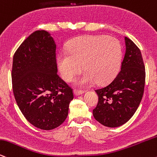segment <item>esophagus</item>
<instances>
[{
  "label": "esophagus",
  "mask_w": 157,
  "mask_h": 157,
  "mask_svg": "<svg viewBox=\"0 0 157 157\" xmlns=\"http://www.w3.org/2000/svg\"><path fill=\"white\" fill-rule=\"evenodd\" d=\"M84 93V90H74V94L75 95H80Z\"/></svg>",
  "instance_id": "1"
}]
</instances>
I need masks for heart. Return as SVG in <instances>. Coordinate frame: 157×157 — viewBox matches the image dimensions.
<instances>
[{
	"label": "heart",
	"instance_id": "b5f03b06",
	"mask_svg": "<svg viewBox=\"0 0 157 157\" xmlns=\"http://www.w3.org/2000/svg\"><path fill=\"white\" fill-rule=\"evenodd\" d=\"M123 51L115 38L106 36H85L74 39L68 45V53H62L57 64L62 78L73 81L83 71L86 73L77 84L86 86L96 82L107 84L115 78L121 67Z\"/></svg>",
	"mask_w": 157,
	"mask_h": 157
}]
</instances>
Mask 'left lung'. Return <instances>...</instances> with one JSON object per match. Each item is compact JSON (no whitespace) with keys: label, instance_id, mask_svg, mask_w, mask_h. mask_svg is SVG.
Returning a JSON list of instances; mask_svg holds the SVG:
<instances>
[{"label":"left lung","instance_id":"left-lung-1","mask_svg":"<svg viewBox=\"0 0 157 157\" xmlns=\"http://www.w3.org/2000/svg\"><path fill=\"white\" fill-rule=\"evenodd\" d=\"M126 52L121 71L108 85L95 90L98 102L93 110L95 119L105 126H122L137 111L144 93L145 70L140 50L125 37Z\"/></svg>","mask_w":157,"mask_h":157}]
</instances>
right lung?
Returning <instances> with one entry per match:
<instances>
[{
    "label": "right lung",
    "instance_id": "obj_1",
    "mask_svg": "<svg viewBox=\"0 0 157 157\" xmlns=\"http://www.w3.org/2000/svg\"><path fill=\"white\" fill-rule=\"evenodd\" d=\"M56 45L48 31L32 33L13 56L12 89L18 107L31 124L42 130L67 118L73 90L57 74Z\"/></svg>",
    "mask_w": 157,
    "mask_h": 157
}]
</instances>
